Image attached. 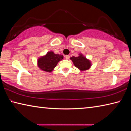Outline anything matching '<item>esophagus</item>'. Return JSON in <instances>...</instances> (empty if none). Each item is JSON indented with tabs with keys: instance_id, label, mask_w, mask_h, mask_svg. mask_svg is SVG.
Segmentation results:
<instances>
[{
	"instance_id": "1",
	"label": "esophagus",
	"mask_w": 131,
	"mask_h": 131,
	"mask_svg": "<svg viewBox=\"0 0 131 131\" xmlns=\"http://www.w3.org/2000/svg\"><path fill=\"white\" fill-rule=\"evenodd\" d=\"M65 58L66 59H69L70 58V56L69 55H66L65 56Z\"/></svg>"
}]
</instances>
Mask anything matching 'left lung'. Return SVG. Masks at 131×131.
<instances>
[{
	"label": "left lung",
	"instance_id": "left-lung-1",
	"mask_svg": "<svg viewBox=\"0 0 131 131\" xmlns=\"http://www.w3.org/2000/svg\"><path fill=\"white\" fill-rule=\"evenodd\" d=\"M74 66L81 71L87 70L90 69L91 66L89 59L86 58V57L83 56V54H79L78 57H72L70 58Z\"/></svg>",
	"mask_w": 131,
	"mask_h": 131
}]
</instances>
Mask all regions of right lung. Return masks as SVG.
<instances>
[{
	"label": "right lung",
	"instance_id": "add662e5",
	"mask_svg": "<svg viewBox=\"0 0 131 131\" xmlns=\"http://www.w3.org/2000/svg\"><path fill=\"white\" fill-rule=\"evenodd\" d=\"M63 58L62 55L55 54L52 51L48 52L46 55L39 58L37 60V65L41 70L47 72H51L56 67L59 61Z\"/></svg>",
	"mask_w": 131,
	"mask_h": 131
}]
</instances>
